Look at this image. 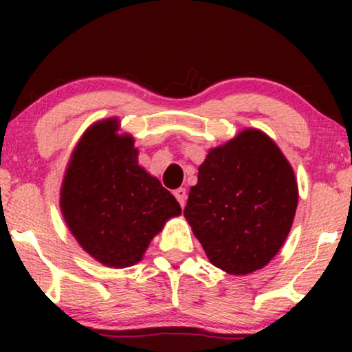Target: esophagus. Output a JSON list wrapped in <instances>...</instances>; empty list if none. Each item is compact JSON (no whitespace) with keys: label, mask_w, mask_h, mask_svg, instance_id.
<instances>
[{"label":"esophagus","mask_w":352,"mask_h":352,"mask_svg":"<svg viewBox=\"0 0 352 352\" xmlns=\"http://www.w3.org/2000/svg\"><path fill=\"white\" fill-rule=\"evenodd\" d=\"M175 197H176V200L179 201V205L182 206V208H184L186 199H187V190L184 189V187H179V189H176L175 190Z\"/></svg>","instance_id":"34e87169"}]
</instances>
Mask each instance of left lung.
Segmentation results:
<instances>
[{"label":"left lung","instance_id":"1","mask_svg":"<svg viewBox=\"0 0 352 352\" xmlns=\"http://www.w3.org/2000/svg\"><path fill=\"white\" fill-rule=\"evenodd\" d=\"M296 206L290 162L266 133L247 128L208 152L184 216L213 266L247 276L282 248Z\"/></svg>","mask_w":352,"mask_h":352}]
</instances>
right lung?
<instances>
[{
  "label": "right lung",
  "instance_id": "obj_1",
  "mask_svg": "<svg viewBox=\"0 0 352 352\" xmlns=\"http://www.w3.org/2000/svg\"><path fill=\"white\" fill-rule=\"evenodd\" d=\"M118 118L96 122L72 152L60 187L67 228L89 256L107 267L139 263L168 219L181 214L175 197L138 162Z\"/></svg>",
  "mask_w": 352,
  "mask_h": 352
}]
</instances>
